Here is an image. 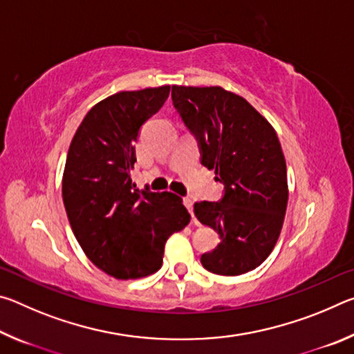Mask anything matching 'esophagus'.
Wrapping results in <instances>:
<instances>
[{
	"mask_svg": "<svg viewBox=\"0 0 354 354\" xmlns=\"http://www.w3.org/2000/svg\"><path fill=\"white\" fill-rule=\"evenodd\" d=\"M183 203H184V206L187 207V211H189L192 215H194V201H192V198H189V196H184Z\"/></svg>",
	"mask_w": 354,
	"mask_h": 354,
	"instance_id": "1",
	"label": "esophagus"
}]
</instances>
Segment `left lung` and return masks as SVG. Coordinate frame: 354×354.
<instances>
[{"instance_id":"8db88e82","label":"left lung","mask_w":354,"mask_h":354,"mask_svg":"<svg viewBox=\"0 0 354 354\" xmlns=\"http://www.w3.org/2000/svg\"><path fill=\"white\" fill-rule=\"evenodd\" d=\"M171 100L198 140L201 164L225 185L220 201L194 206L220 236L201 256L203 267L223 277L254 270L277 245L289 198L278 136L247 100L221 87L173 86Z\"/></svg>"}]
</instances>
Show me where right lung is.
Instances as JSON below:
<instances>
[{
    "instance_id": "add662e5",
    "label": "right lung",
    "mask_w": 354,
    "mask_h": 354,
    "mask_svg": "<svg viewBox=\"0 0 354 354\" xmlns=\"http://www.w3.org/2000/svg\"><path fill=\"white\" fill-rule=\"evenodd\" d=\"M169 93L162 86L111 95L87 112L68 148L62 198L70 226L88 259L117 279L158 272L167 239L190 221L181 196L139 190L131 179L142 124Z\"/></svg>"
}]
</instances>
